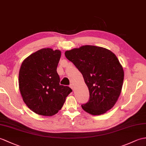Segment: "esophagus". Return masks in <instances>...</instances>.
<instances>
[{
    "mask_svg": "<svg viewBox=\"0 0 146 146\" xmlns=\"http://www.w3.org/2000/svg\"><path fill=\"white\" fill-rule=\"evenodd\" d=\"M70 87L71 88H72L73 90H74V85L73 84H70Z\"/></svg>",
    "mask_w": 146,
    "mask_h": 146,
    "instance_id": "34e87169",
    "label": "esophagus"
}]
</instances>
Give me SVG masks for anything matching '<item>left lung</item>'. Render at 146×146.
I'll use <instances>...</instances> for the list:
<instances>
[{
	"label": "left lung",
	"instance_id": "1",
	"mask_svg": "<svg viewBox=\"0 0 146 146\" xmlns=\"http://www.w3.org/2000/svg\"><path fill=\"white\" fill-rule=\"evenodd\" d=\"M83 74L90 99L81 107L92 115H100L114 106L119 98L124 71L117 58L103 47L85 45L65 53Z\"/></svg>",
	"mask_w": 146,
	"mask_h": 146
}]
</instances>
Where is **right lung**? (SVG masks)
<instances>
[{"mask_svg": "<svg viewBox=\"0 0 146 146\" xmlns=\"http://www.w3.org/2000/svg\"><path fill=\"white\" fill-rule=\"evenodd\" d=\"M60 50L43 48L23 61L19 76V88L23 100L34 113L52 116L61 110L72 90L60 85L56 68Z\"/></svg>", "mask_w": 146, "mask_h": 146, "instance_id": "add662e5", "label": "right lung"}]
</instances>
